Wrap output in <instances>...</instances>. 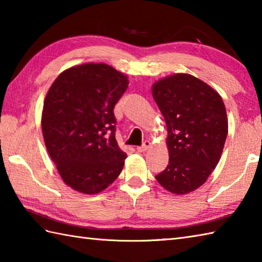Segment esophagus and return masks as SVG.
<instances>
[{"label":"esophagus","instance_id":"obj_1","mask_svg":"<svg viewBox=\"0 0 262 262\" xmlns=\"http://www.w3.org/2000/svg\"><path fill=\"white\" fill-rule=\"evenodd\" d=\"M152 146V144L149 141H145L144 142L141 146H137V151L138 152H145L147 149Z\"/></svg>","mask_w":262,"mask_h":262}]
</instances>
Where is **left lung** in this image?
<instances>
[{"label": "left lung", "mask_w": 262, "mask_h": 262, "mask_svg": "<svg viewBox=\"0 0 262 262\" xmlns=\"http://www.w3.org/2000/svg\"><path fill=\"white\" fill-rule=\"evenodd\" d=\"M152 96L164 117L169 149V164L155 178L172 193H189L220 162L229 130L224 102L207 83L185 73L155 82Z\"/></svg>", "instance_id": "left-lung-1"}]
</instances>
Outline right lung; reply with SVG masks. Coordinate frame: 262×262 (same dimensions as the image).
<instances>
[{
	"label": "right lung",
	"mask_w": 262,
	"mask_h": 262,
	"mask_svg": "<svg viewBox=\"0 0 262 262\" xmlns=\"http://www.w3.org/2000/svg\"><path fill=\"white\" fill-rule=\"evenodd\" d=\"M128 77L104 63L62 72L43 101L41 129L49 157L74 190L99 193L124 168L127 155L116 141L114 108Z\"/></svg>",
	"instance_id": "obj_1"
}]
</instances>
